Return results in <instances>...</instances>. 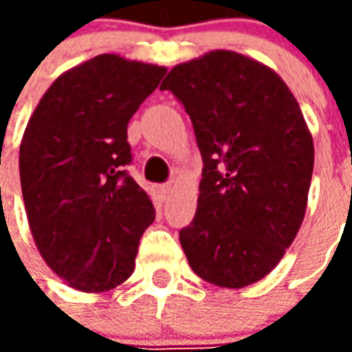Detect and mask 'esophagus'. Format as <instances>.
<instances>
[{"mask_svg":"<svg viewBox=\"0 0 352 352\" xmlns=\"http://www.w3.org/2000/svg\"><path fill=\"white\" fill-rule=\"evenodd\" d=\"M158 192H160L162 198H166L169 192H171V184H162V186H158Z\"/></svg>","mask_w":352,"mask_h":352,"instance_id":"1","label":"esophagus"}]
</instances>
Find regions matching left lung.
<instances>
[{
	"instance_id": "left-lung-1",
	"label": "left lung",
	"mask_w": 352,
	"mask_h": 352,
	"mask_svg": "<svg viewBox=\"0 0 352 352\" xmlns=\"http://www.w3.org/2000/svg\"><path fill=\"white\" fill-rule=\"evenodd\" d=\"M190 115L204 169L196 217L179 232L207 283L264 279L302 226L315 148L294 94L272 67L234 50L175 65L162 82Z\"/></svg>"
}]
</instances>
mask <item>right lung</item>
Instances as JSON below:
<instances>
[{"label": "right lung", "instance_id": "obj_1", "mask_svg": "<svg viewBox=\"0 0 352 352\" xmlns=\"http://www.w3.org/2000/svg\"><path fill=\"white\" fill-rule=\"evenodd\" d=\"M166 72L100 54L62 73L30 116L20 143L28 222L43 260L72 288L100 294L133 273L156 213L124 169L128 122Z\"/></svg>", "mask_w": 352, "mask_h": 352}]
</instances>
